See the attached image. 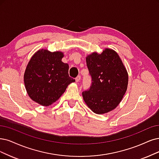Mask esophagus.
<instances>
[{"instance_id": "1", "label": "esophagus", "mask_w": 159, "mask_h": 159, "mask_svg": "<svg viewBox=\"0 0 159 159\" xmlns=\"http://www.w3.org/2000/svg\"><path fill=\"white\" fill-rule=\"evenodd\" d=\"M80 76H76V77L75 78V81H76V83H79V82L80 81Z\"/></svg>"}]
</instances>
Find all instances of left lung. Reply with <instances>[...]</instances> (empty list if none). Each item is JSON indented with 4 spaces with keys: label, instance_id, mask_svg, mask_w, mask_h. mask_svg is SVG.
Instances as JSON below:
<instances>
[{
    "label": "left lung",
    "instance_id": "left-lung-1",
    "mask_svg": "<svg viewBox=\"0 0 159 159\" xmlns=\"http://www.w3.org/2000/svg\"><path fill=\"white\" fill-rule=\"evenodd\" d=\"M86 61L92 84L83 92L84 101L93 113H109L118 106L126 92V69L119 54L110 48L101 54L92 53L86 56Z\"/></svg>",
    "mask_w": 159,
    "mask_h": 159
}]
</instances>
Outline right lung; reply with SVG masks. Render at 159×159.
I'll return each instance as SVG.
<instances>
[{
	"instance_id": "1",
	"label": "right lung",
	"mask_w": 159,
	"mask_h": 159,
	"mask_svg": "<svg viewBox=\"0 0 159 159\" xmlns=\"http://www.w3.org/2000/svg\"><path fill=\"white\" fill-rule=\"evenodd\" d=\"M62 52L39 50L29 60L24 73L29 96L42 106L56 102L75 80L69 76V65L61 60Z\"/></svg>"
}]
</instances>
